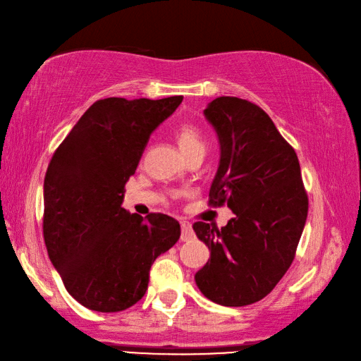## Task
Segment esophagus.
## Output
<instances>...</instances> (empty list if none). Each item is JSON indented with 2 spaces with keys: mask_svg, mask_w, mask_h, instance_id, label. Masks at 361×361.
<instances>
[{
  "mask_svg": "<svg viewBox=\"0 0 361 361\" xmlns=\"http://www.w3.org/2000/svg\"><path fill=\"white\" fill-rule=\"evenodd\" d=\"M180 227H182V241H190V239L194 238V231L190 221H180Z\"/></svg>",
  "mask_w": 361,
  "mask_h": 361,
  "instance_id": "esophagus-1",
  "label": "esophagus"
}]
</instances>
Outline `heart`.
<instances>
[{
  "label": "heart",
  "instance_id": "b5f03b06",
  "mask_svg": "<svg viewBox=\"0 0 361 361\" xmlns=\"http://www.w3.org/2000/svg\"><path fill=\"white\" fill-rule=\"evenodd\" d=\"M174 140L178 141L185 157L197 150H206V138L202 130L191 123H183L174 129Z\"/></svg>",
  "mask_w": 361,
  "mask_h": 361
}]
</instances>
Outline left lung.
Wrapping results in <instances>:
<instances>
[{"label": "left lung", "mask_w": 361, "mask_h": 361, "mask_svg": "<svg viewBox=\"0 0 361 361\" xmlns=\"http://www.w3.org/2000/svg\"><path fill=\"white\" fill-rule=\"evenodd\" d=\"M203 114L221 147L209 203H227L235 216L221 228L192 224L211 251L195 283L207 300L241 307L265 298L286 274L309 199L297 154L260 106L221 96Z\"/></svg>", "instance_id": "obj_1"}]
</instances>
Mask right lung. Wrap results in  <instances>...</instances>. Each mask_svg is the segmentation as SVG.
Masks as SVG:
<instances>
[{"label":"right lung","instance_id":"1","mask_svg":"<svg viewBox=\"0 0 361 361\" xmlns=\"http://www.w3.org/2000/svg\"><path fill=\"white\" fill-rule=\"evenodd\" d=\"M183 96L96 101L54 152L43 183V238L64 288L84 307L122 312L145 297L149 271L180 236L166 214L123 203L150 134Z\"/></svg>","mask_w":361,"mask_h":361}]
</instances>
